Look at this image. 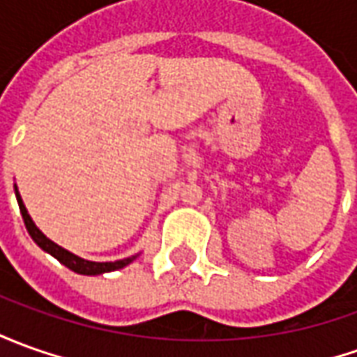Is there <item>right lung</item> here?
Wrapping results in <instances>:
<instances>
[{
	"label": "right lung",
	"instance_id": "1",
	"mask_svg": "<svg viewBox=\"0 0 357 357\" xmlns=\"http://www.w3.org/2000/svg\"><path fill=\"white\" fill-rule=\"evenodd\" d=\"M15 196H17L19 210H21V215H23L24 227H26V231H29V235L33 237L34 243H36V245H38L43 250L50 252L52 257L56 258V260H60L63 266H68L70 270H73V272H77V274H85V276H97V274L114 272V270H120V268L128 266V264L136 258V257H130V258H124V260H114V262H93V260H85V258L75 257L73 252L61 249L60 245H56L54 241L48 239L43 231L34 225V221L31 220L29 211H26V208H24L23 198H21L19 190H17V186H15Z\"/></svg>",
	"mask_w": 357,
	"mask_h": 357
}]
</instances>
